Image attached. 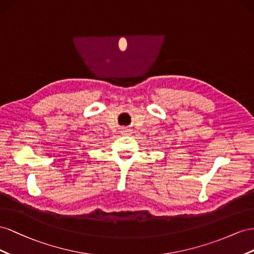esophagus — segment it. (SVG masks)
I'll return each instance as SVG.
<instances>
[{
  "label": "esophagus",
  "mask_w": 254,
  "mask_h": 254,
  "mask_svg": "<svg viewBox=\"0 0 254 254\" xmlns=\"http://www.w3.org/2000/svg\"><path fill=\"white\" fill-rule=\"evenodd\" d=\"M121 134L122 135H131L132 132H131V129H129V128H122L121 129Z\"/></svg>",
  "instance_id": "34e87169"
}]
</instances>
